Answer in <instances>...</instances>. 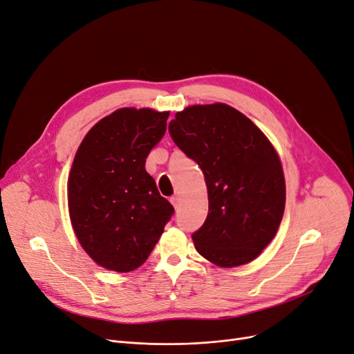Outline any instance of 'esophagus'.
Segmentation results:
<instances>
[{
  "label": "esophagus",
  "instance_id": "obj_1",
  "mask_svg": "<svg viewBox=\"0 0 354 354\" xmlns=\"http://www.w3.org/2000/svg\"><path fill=\"white\" fill-rule=\"evenodd\" d=\"M171 202H172V205L175 207V209H178L179 205H180V198L178 195H175V196L171 198Z\"/></svg>",
  "mask_w": 354,
  "mask_h": 354
}]
</instances>
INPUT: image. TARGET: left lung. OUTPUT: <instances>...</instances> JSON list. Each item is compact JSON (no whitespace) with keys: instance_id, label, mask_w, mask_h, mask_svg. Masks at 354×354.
Wrapping results in <instances>:
<instances>
[{"instance_id":"8db88e82","label":"left lung","mask_w":354,"mask_h":354,"mask_svg":"<svg viewBox=\"0 0 354 354\" xmlns=\"http://www.w3.org/2000/svg\"><path fill=\"white\" fill-rule=\"evenodd\" d=\"M169 133L207 182L209 209L192 234L196 251L219 267L252 261L271 243L286 207L272 145L247 116L222 103L179 111Z\"/></svg>"}]
</instances>
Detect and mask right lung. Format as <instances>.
Here are the masks:
<instances>
[{
	"label": "right lung",
	"instance_id": "add662e5",
	"mask_svg": "<svg viewBox=\"0 0 354 354\" xmlns=\"http://www.w3.org/2000/svg\"><path fill=\"white\" fill-rule=\"evenodd\" d=\"M169 111L120 109L90 129L68 176L74 232L95 261L119 272L140 267L175 209L145 169Z\"/></svg>",
	"mask_w": 354,
	"mask_h": 354
}]
</instances>
